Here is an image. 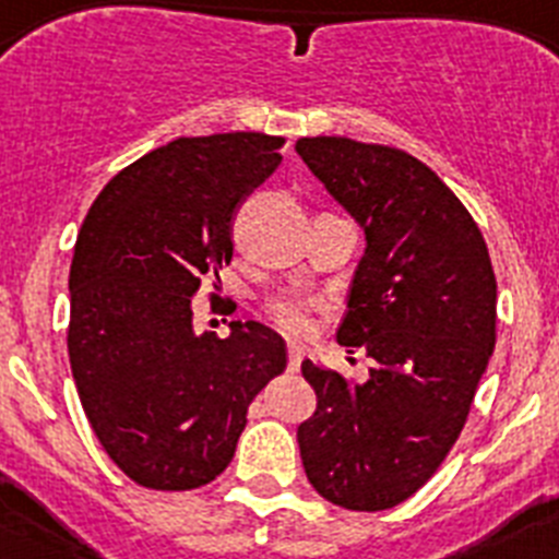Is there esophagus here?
<instances>
[{"instance_id":"34e87169","label":"esophagus","mask_w":559,"mask_h":559,"mask_svg":"<svg viewBox=\"0 0 559 559\" xmlns=\"http://www.w3.org/2000/svg\"><path fill=\"white\" fill-rule=\"evenodd\" d=\"M305 358V347L302 344H296V341H288V369L290 372H299Z\"/></svg>"}]
</instances>
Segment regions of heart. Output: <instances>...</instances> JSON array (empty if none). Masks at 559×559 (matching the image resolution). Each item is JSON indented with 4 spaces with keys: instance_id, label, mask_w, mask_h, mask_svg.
<instances>
[{
    "instance_id": "b5f03b06",
    "label": "heart",
    "mask_w": 559,
    "mask_h": 559,
    "mask_svg": "<svg viewBox=\"0 0 559 559\" xmlns=\"http://www.w3.org/2000/svg\"><path fill=\"white\" fill-rule=\"evenodd\" d=\"M308 299L299 294H288V290L265 299V313H269L280 328L288 330V333H302V330L308 328Z\"/></svg>"
}]
</instances>
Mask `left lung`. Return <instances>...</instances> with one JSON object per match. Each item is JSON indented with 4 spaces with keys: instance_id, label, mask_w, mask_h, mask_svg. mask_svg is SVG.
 <instances>
[{
    "instance_id": "left-lung-1",
    "label": "left lung",
    "mask_w": 559,
    "mask_h": 559,
    "mask_svg": "<svg viewBox=\"0 0 559 559\" xmlns=\"http://www.w3.org/2000/svg\"><path fill=\"white\" fill-rule=\"evenodd\" d=\"M296 153L360 224L338 344L378 364L364 383L313 360V417L296 439L316 492L335 507H397L437 473L467 423L496 349V274L481 229L437 173L406 151L305 136Z\"/></svg>"
}]
</instances>
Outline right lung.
I'll return each mask as SVG.
<instances>
[{
  "mask_svg": "<svg viewBox=\"0 0 559 559\" xmlns=\"http://www.w3.org/2000/svg\"><path fill=\"white\" fill-rule=\"evenodd\" d=\"M283 136H181L103 187L69 271V364L111 462L151 490H195L226 471L246 412L285 372L260 322L195 333L192 296L231 260V221L283 162Z\"/></svg>",
  "mask_w": 559,
  "mask_h": 559,
  "instance_id": "right-lung-1",
  "label": "right lung"
}]
</instances>
